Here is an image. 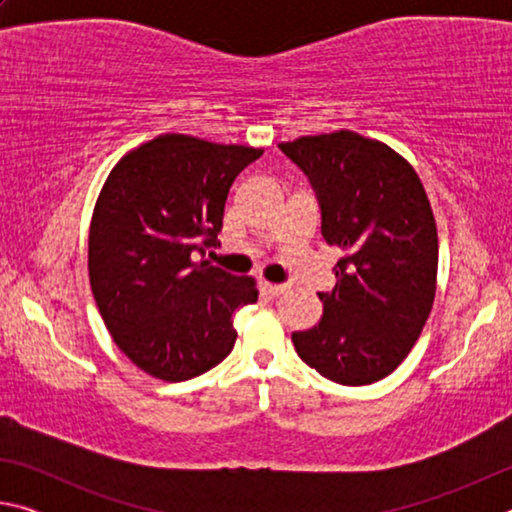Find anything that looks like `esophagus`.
<instances>
[{"instance_id":"1","label":"esophagus","mask_w":512,"mask_h":512,"mask_svg":"<svg viewBox=\"0 0 512 512\" xmlns=\"http://www.w3.org/2000/svg\"><path fill=\"white\" fill-rule=\"evenodd\" d=\"M262 289H264V293H268V296H271V298H280V296H284V293L289 291V284H271V282H264Z\"/></svg>"}]
</instances>
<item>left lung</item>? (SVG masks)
I'll return each instance as SVG.
<instances>
[{
    "mask_svg": "<svg viewBox=\"0 0 512 512\" xmlns=\"http://www.w3.org/2000/svg\"><path fill=\"white\" fill-rule=\"evenodd\" d=\"M280 149L307 173L323 237L343 250L323 316L293 332L307 366L343 386L384 379L409 357L436 298L438 230L413 164L354 131L302 135Z\"/></svg>",
    "mask_w": 512,
    "mask_h": 512,
    "instance_id": "obj_1",
    "label": "left lung"
}]
</instances>
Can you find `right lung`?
Here are the masks:
<instances>
[{
  "mask_svg": "<svg viewBox=\"0 0 512 512\" xmlns=\"http://www.w3.org/2000/svg\"><path fill=\"white\" fill-rule=\"evenodd\" d=\"M264 149L164 133L121 155L94 203L90 287L112 341L146 375L185 381L228 357L257 282L194 253L214 244L239 171Z\"/></svg>",
  "mask_w": 512,
  "mask_h": 512,
  "instance_id": "right-lung-1",
  "label": "right lung"
}]
</instances>
